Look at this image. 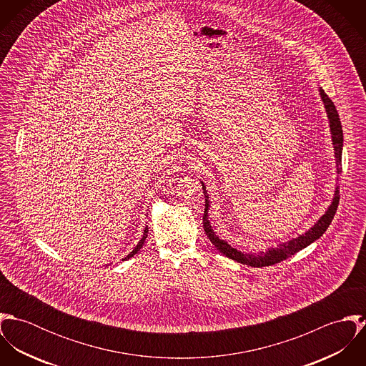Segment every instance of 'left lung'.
I'll return each instance as SVG.
<instances>
[{"mask_svg":"<svg viewBox=\"0 0 366 366\" xmlns=\"http://www.w3.org/2000/svg\"><path fill=\"white\" fill-rule=\"evenodd\" d=\"M320 97L322 100V104L325 108L328 121H330V132H331V139H332V147H334V157H335V166H337V173L340 174L342 172L341 167V159H342V145H344V135H342V127H341V121H340V115L337 112V108L334 103L331 102V99L324 93V90L320 87ZM340 179V177H338ZM203 186V193H204V200H206V209H204V215H203V227H204V232L209 237V241L212 242V245L227 258L232 259V261L239 262L242 264H249L252 267H262V266H270L274 263L285 261L289 257L295 255L296 252L305 249L306 247H309L310 244H313L314 241H317L330 227L335 211L340 203V192L338 187L335 189L334 197L331 204L328 206L327 211L320 217V219L314 224L313 227L306 231L305 234L283 242L280 245H277V248H267L266 251H261L258 254H244L241 251H238L237 248H232L227 241L219 239V237L215 235L211 224L209 221V200L207 190L204 183L202 182Z\"/></svg>","mask_w":366,"mask_h":366,"instance_id":"obj_1","label":"left lung"}]
</instances>
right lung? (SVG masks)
Masks as SVG:
<instances>
[{
    "label": "right lung",
    "mask_w": 366,
    "mask_h": 366,
    "mask_svg": "<svg viewBox=\"0 0 366 366\" xmlns=\"http://www.w3.org/2000/svg\"><path fill=\"white\" fill-rule=\"evenodd\" d=\"M147 237H148V227H145V229H144V235H142V238H141V241L137 244V247L132 249V252H129L122 261H125V259H129V258H132L141 248H142V245H144V242H145V239H147Z\"/></svg>",
    "instance_id": "right-lung-1"
}]
</instances>
